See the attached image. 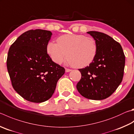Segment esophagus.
<instances>
[{
    "instance_id": "34e87169",
    "label": "esophagus",
    "mask_w": 134,
    "mask_h": 134,
    "mask_svg": "<svg viewBox=\"0 0 134 134\" xmlns=\"http://www.w3.org/2000/svg\"><path fill=\"white\" fill-rule=\"evenodd\" d=\"M71 71V69H65V72H70V71Z\"/></svg>"
}]
</instances>
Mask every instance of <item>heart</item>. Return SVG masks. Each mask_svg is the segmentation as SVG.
<instances>
[{
	"label": "heart",
	"mask_w": 134,
	"mask_h": 134,
	"mask_svg": "<svg viewBox=\"0 0 134 134\" xmlns=\"http://www.w3.org/2000/svg\"><path fill=\"white\" fill-rule=\"evenodd\" d=\"M57 42H48L46 46L48 55L56 64H62L67 54L70 65L82 68L90 64L96 56L97 46L92 37L67 34L58 37Z\"/></svg>",
	"instance_id": "b5f03b06"
}]
</instances>
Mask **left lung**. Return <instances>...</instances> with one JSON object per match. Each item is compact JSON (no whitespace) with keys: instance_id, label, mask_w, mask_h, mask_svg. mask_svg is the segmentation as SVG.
Here are the masks:
<instances>
[{"instance_id":"left-lung-1","label":"left lung","mask_w":134,"mask_h":134,"mask_svg":"<svg viewBox=\"0 0 134 134\" xmlns=\"http://www.w3.org/2000/svg\"><path fill=\"white\" fill-rule=\"evenodd\" d=\"M87 33L96 40L97 52L88 66L79 69L81 78L76 87L85 98L101 100L113 94L122 81L125 57L120 44L110 36L96 31Z\"/></svg>"}]
</instances>
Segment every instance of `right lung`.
I'll return each instance as SVG.
<instances>
[{
  "mask_svg": "<svg viewBox=\"0 0 134 134\" xmlns=\"http://www.w3.org/2000/svg\"><path fill=\"white\" fill-rule=\"evenodd\" d=\"M52 35L42 29L28 30L9 50L6 63L12 86L29 101L43 103L50 98L65 72L47 54L46 46Z\"/></svg>",
  "mask_w": 134,
  "mask_h": 134,
  "instance_id": "1",
  "label": "right lung"
}]
</instances>
